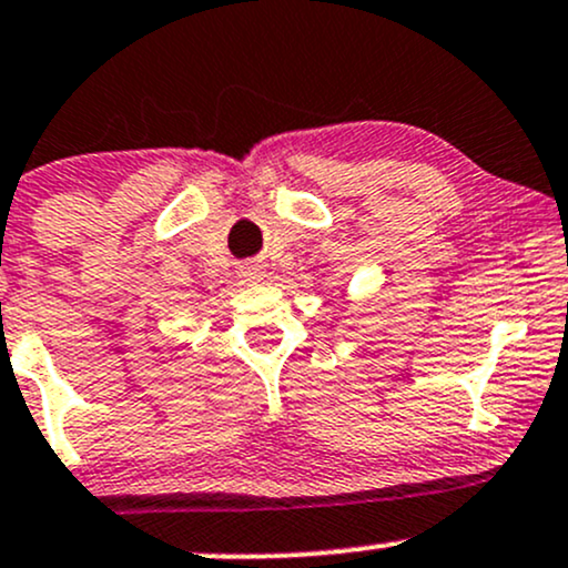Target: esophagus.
Wrapping results in <instances>:
<instances>
[{"mask_svg":"<svg viewBox=\"0 0 568 568\" xmlns=\"http://www.w3.org/2000/svg\"><path fill=\"white\" fill-rule=\"evenodd\" d=\"M242 274H245L247 280H253V283H255V280H261V274H264V270H261L258 264H247L245 270H242Z\"/></svg>","mask_w":568,"mask_h":568,"instance_id":"1","label":"esophagus"}]
</instances>
